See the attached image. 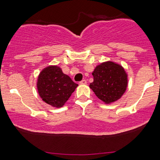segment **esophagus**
Returning a JSON list of instances; mask_svg holds the SVG:
<instances>
[{"label":"esophagus","instance_id":"esophagus-1","mask_svg":"<svg viewBox=\"0 0 160 160\" xmlns=\"http://www.w3.org/2000/svg\"><path fill=\"white\" fill-rule=\"evenodd\" d=\"M80 84H86V83H87V80H81V81L80 82Z\"/></svg>","mask_w":160,"mask_h":160}]
</instances>
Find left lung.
Masks as SVG:
<instances>
[{
    "mask_svg": "<svg viewBox=\"0 0 160 160\" xmlns=\"http://www.w3.org/2000/svg\"><path fill=\"white\" fill-rule=\"evenodd\" d=\"M92 75L93 82L90 83V89L105 104L120 99L128 87V75L125 69L112 61L97 66Z\"/></svg>",
    "mask_w": 160,
    "mask_h": 160,
    "instance_id": "obj_1",
    "label": "left lung"
}]
</instances>
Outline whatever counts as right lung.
Here are the masks:
<instances>
[{
  "mask_svg": "<svg viewBox=\"0 0 160 160\" xmlns=\"http://www.w3.org/2000/svg\"><path fill=\"white\" fill-rule=\"evenodd\" d=\"M78 84L57 66H49L38 75L37 89L40 98L52 107L61 108L68 101Z\"/></svg>",
  "mask_w": 160,
  "mask_h": 160,
  "instance_id": "right-lung-1",
  "label": "right lung"
}]
</instances>
